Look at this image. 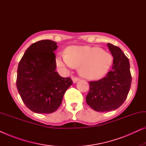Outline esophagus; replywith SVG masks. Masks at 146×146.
<instances>
[{"mask_svg": "<svg viewBox=\"0 0 146 146\" xmlns=\"http://www.w3.org/2000/svg\"><path fill=\"white\" fill-rule=\"evenodd\" d=\"M72 80L74 83H76L78 81L80 80V78H76V77H72Z\"/></svg>", "mask_w": 146, "mask_h": 146, "instance_id": "esophagus-1", "label": "esophagus"}]
</instances>
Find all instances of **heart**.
Here are the masks:
<instances>
[{
  "mask_svg": "<svg viewBox=\"0 0 146 146\" xmlns=\"http://www.w3.org/2000/svg\"><path fill=\"white\" fill-rule=\"evenodd\" d=\"M66 53L58 54L56 63L62 70L79 67L82 76L94 80L104 76L112 65L113 58L100 48L88 46L68 47Z\"/></svg>",
  "mask_w": 146,
  "mask_h": 146,
  "instance_id": "b5f03b06",
  "label": "heart"
}]
</instances>
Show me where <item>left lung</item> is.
I'll use <instances>...</instances> for the list:
<instances>
[{
  "mask_svg": "<svg viewBox=\"0 0 146 146\" xmlns=\"http://www.w3.org/2000/svg\"><path fill=\"white\" fill-rule=\"evenodd\" d=\"M113 58L112 69L104 78L90 82L86 97L89 106L97 111L114 110L121 106L128 94L131 76L129 60L119 47L107 44Z\"/></svg>",
  "mask_w": 146,
  "mask_h": 146,
  "instance_id": "obj_1",
  "label": "left lung"
}]
</instances>
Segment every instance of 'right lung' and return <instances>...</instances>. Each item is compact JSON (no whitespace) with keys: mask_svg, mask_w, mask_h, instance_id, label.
<instances>
[{"mask_svg":"<svg viewBox=\"0 0 146 146\" xmlns=\"http://www.w3.org/2000/svg\"><path fill=\"white\" fill-rule=\"evenodd\" d=\"M57 43L43 40L28 48L19 64L17 87L23 102L35 113H50L60 106L70 78L56 72Z\"/></svg>","mask_w":146,"mask_h":146,"instance_id":"1","label":"right lung"}]
</instances>
